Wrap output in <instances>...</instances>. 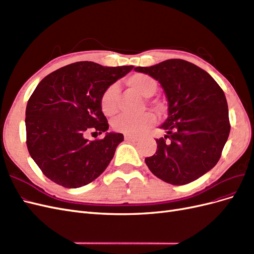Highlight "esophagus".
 Segmentation results:
<instances>
[{"instance_id":"obj_1","label":"esophagus","mask_w":254,"mask_h":254,"mask_svg":"<svg viewBox=\"0 0 254 254\" xmlns=\"http://www.w3.org/2000/svg\"><path fill=\"white\" fill-rule=\"evenodd\" d=\"M125 140L129 141V142H135V141L139 140V137L131 135V134H125Z\"/></svg>"}]
</instances>
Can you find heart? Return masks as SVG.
Segmentation results:
<instances>
[{
  "label": "heart",
  "instance_id": "obj_1",
  "mask_svg": "<svg viewBox=\"0 0 254 254\" xmlns=\"http://www.w3.org/2000/svg\"><path fill=\"white\" fill-rule=\"evenodd\" d=\"M129 87L135 90L144 97H150L156 93L158 82L151 76L146 74H134L126 80ZM119 88L117 84H111L101 96V108L106 115H113L118 112ZM156 115L150 111H145L139 115L122 114L113 121V128L118 131L127 134H139L145 129L155 124Z\"/></svg>",
  "mask_w": 254,
  "mask_h": 254
}]
</instances>
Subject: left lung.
I'll return each mask as SVG.
<instances>
[{
  "label": "left lung",
  "instance_id": "left-lung-1",
  "mask_svg": "<svg viewBox=\"0 0 254 254\" xmlns=\"http://www.w3.org/2000/svg\"><path fill=\"white\" fill-rule=\"evenodd\" d=\"M162 86L168 118L166 134L157 139V151L145 159L150 172L174 186L198 179L216 165L230 133L224 91L202 68L182 59L152 66H136Z\"/></svg>",
  "mask_w": 254,
  "mask_h": 254
}]
</instances>
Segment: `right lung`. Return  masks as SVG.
<instances>
[{"label": "right lung", "instance_id": "right-lung-1", "mask_svg": "<svg viewBox=\"0 0 254 254\" xmlns=\"http://www.w3.org/2000/svg\"><path fill=\"white\" fill-rule=\"evenodd\" d=\"M132 68L79 61L52 72L38 84L26 106V145L50 180L67 189L80 188L109 165L124 135L107 132L94 141L84 135L108 130L101 96Z\"/></svg>", "mask_w": 254, "mask_h": 254}]
</instances>
